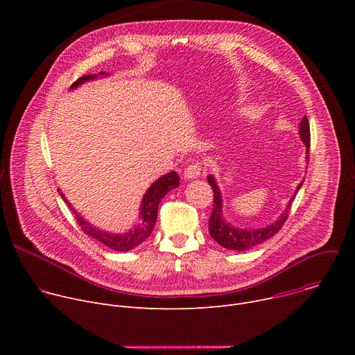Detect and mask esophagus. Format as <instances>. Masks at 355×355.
<instances>
[{
  "label": "esophagus",
  "instance_id": "34e87169",
  "mask_svg": "<svg viewBox=\"0 0 355 355\" xmlns=\"http://www.w3.org/2000/svg\"><path fill=\"white\" fill-rule=\"evenodd\" d=\"M205 174V168L202 167L200 163H192L189 164L185 171H184V178L185 180H192V178H198L200 175Z\"/></svg>",
  "mask_w": 355,
  "mask_h": 355
}]
</instances>
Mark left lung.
I'll return each instance as SVG.
<instances>
[{"label": "left lung", "instance_id": "8db88e82", "mask_svg": "<svg viewBox=\"0 0 355 355\" xmlns=\"http://www.w3.org/2000/svg\"><path fill=\"white\" fill-rule=\"evenodd\" d=\"M299 133H300V139L303 140V143L306 144V159L309 160V148H311V126H309V121L306 116H303V119L299 123ZM208 182L212 187L214 191V209H212V215L209 218V233L214 237V240L220 244L225 248L229 250H236V251H244L248 250L254 245H259L261 243H264L266 240L271 239L274 234H277L284 223L286 222L288 216H289V209H291V202L288 204L285 212L281 215V218L264 227V229H250V230H243V229H236L233 226H230L227 222H225V219L222 218V196L219 192V188L215 182V178L212 175L208 177ZM303 182H300L297 185V189H300ZM296 189V192H297ZM292 196V199H295L296 196Z\"/></svg>", "mask_w": 355, "mask_h": 355}]
</instances>
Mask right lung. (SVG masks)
<instances>
[{
    "label": "right lung",
    "instance_id": "obj_1",
    "mask_svg": "<svg viewBox=\"0 0 355 355\" xmlns=\"http://www.w3.org/2000/svg\"><path fill=\"white\" fill-rule=\"evenodd\" d=\"M99 74H104V71H101ZM98 76L95 74H87L80 77L73 85L71 88H76L77 85L83 84L84 81L92 80ZM180 184V177L175 171H171L166 175H163L162 178H159L153 185H151L147 192L143 196L141 200V208H140V225L137 227H135V230H130L129 233L125 234H112L108 232H103L99 229L92 227L88 222H85L78 214H76V211L71 208V205L67 202V199L62 195V198L64 199L66 204L69 205V208L73 211V214L77 218L78 225L81 226L83 232L87 233L89 237L98 240L99 243L105 244L108 248L114 250V251H129L132 248H135L136 245H139L140 243H143L150 234L153 232V227L156 225V219H157V211H159V204L160 200L166 196L167 192H170L173 188L178 187ZM60 191V189H59Z\"/></svg>",
    "mask_w": 355,
    "mask_h": 355
}]
</instances>
